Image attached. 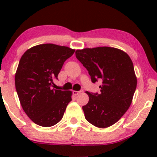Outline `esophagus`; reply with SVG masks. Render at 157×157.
<instances>
[{
    "label": "esophagus",
    "instance_id": "obj_1",
    "mask_svg": "<svg viewBox=\"0 0 157 157\" xmlns=\"http://www.w3.org/2000/svg\"><path fill=\"white\" fill-rule=\"evenodd\" d=\"M80 93V91H73V94L75 95V96H77Z\"/></svg>",
    "mask_w": 157,
    "mask_h": 157
}]
</instances>
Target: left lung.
I'll list each match as a JSON object with an SVG mask.
<instances>
[{
  "label": "left lung",
  "mask_w": 157,
  "mask_h": 157,
  "mask_svg": "<svg viewBox=\"0 0 157 157\" xmlns=\"http://www.w3.org/2000/svg\"><path fill=\"white\" fill-rule=\"evenodd\" d=\"M75 55L92 82L102 80L100 93L86 91L89 100L82 106L85 118L100 128L113 125L129 109L136 90L132 60L125 52L107 46L77 50Z\"/></svg>",
  "instance_id": "1"
}]
</instances>
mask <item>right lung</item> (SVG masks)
I'll return each mask as SVG.
<instances>
[{
  "label": "right lung",
  "instance_id": "obj_1",
  "mask_svg": "<svg viewBox=\"0 0 157 157\" xmlns=\"http://www.w3.org/2000/svg\"><path fill=\"white\" fill-rule=\"evenodd\" d=\"M75 49L52 44H40L25 52L15 73V88L23 111L32 122L51 127L62 120L71 91L52 89L64 62Z\"/></svg>",
  "mask_w": 157,
  "mask_h": 157
}]
</instances>
